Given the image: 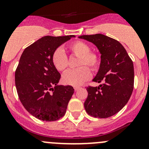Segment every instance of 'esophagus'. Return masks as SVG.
<instances>
[{"label":"esophagus","instance_id":"esophagus-1","mask_svg":"<svg viewBox=\"0 0 149 149\" xmlns=\"http://www.w3.org/2000/svg\"><path fill=\"white\" fill-rule=\"evenodd\" d=\"M73 88H74L75 91H77L78 89H79V88H80V86H74Z\"/></svg>","mask_w":149,"mask_h":149}]
</instances>
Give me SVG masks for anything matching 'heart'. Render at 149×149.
Here are the masks:
<instances>
[{"mask_svg":"<svg viewBox=\"0 0 149 149\" xmlns=\"http://www.w3.org/2000/svg\"><path fill=\"white\" fill-rule=\"evenodd\" d=\"M68 50L78 57L76 65L79 68L65 72L62 77L63 84L66 85L79 86L88 80L91 76V71H97L101 63L100 58L96 52H91L88 45L82 41H76L68 46ZM52 63L59 71H64L68 65V60L65 52L61 48L54 51L52 55ZM88 66V67L87 66Z\"/></svg>","mask_w":149,"mask_h":149,"instance_id":"heart-1","label":"heart"}]
</instances>
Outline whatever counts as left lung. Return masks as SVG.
Returning a JSON list of instances; mask_svg holds the SVG:
<instances>
[{
    "instance_id": "8db88e82",
    "label": "left lung",
    "mask_w": 149,
    "mask_h": 149,
    "mask_svg": "<svg viewBox=\"0 0 149 149\" xmlns=\"http://www.w3.org/2000/svg\"><path fill=\"white\" fill-rule=\"evenodd\" d=\"M79 38L94 43L101 53L100 70L93 81L102 84L98 87H86L88 97L84 107L94 118H109L121 110L131 96L134 86L133 61L115 39L102 34Z\"/></svg>"
}]
</instances>
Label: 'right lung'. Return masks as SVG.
I'll use <instances>...</instances> for the list:
<instances>
[{"mask_svg": "<svg viewBox=\"0 0 149 149\" xmlns=\"http://www.w3.org/2000/svg\"><path fill=\"white\" fill-rule=\"evenodd\" d=\"M73 37L45 36L25 48L21 55L15 72L16 91L25 109L37 119L55 121L65 114L74 89L69 85L57 86L61 74L52 64V55Z\"/></svg>", "mask_w": 149, "mask_h": 149, "instance_id": "1", "label": "right lung"}]
</instances>
